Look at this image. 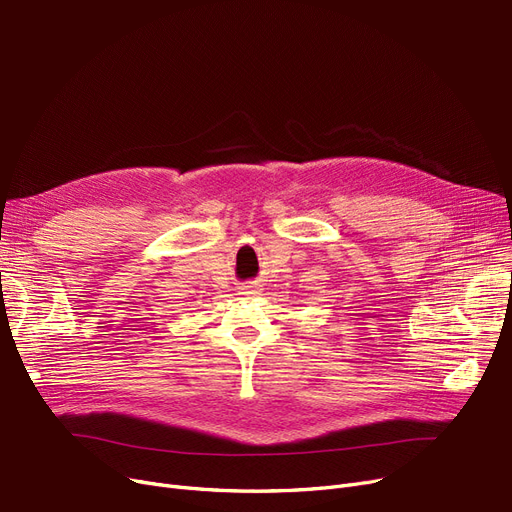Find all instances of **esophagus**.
<instances>
[{"mask_svg": "<svg viewBox=\"0 0 512 512\" xmlns=\"http://www.w3.org/2000/svg\"><path fill=\"white\" fill-rule=\"evenodd\" d=\"M255 284L253 282H247V284H242V288H240V291L244 293V295H253L255 293Z\"/></svg>", "mask_w": 512, "mask_h": 512, "instance_id": "obj_1", "label": "esophagus"}]
</instances>
